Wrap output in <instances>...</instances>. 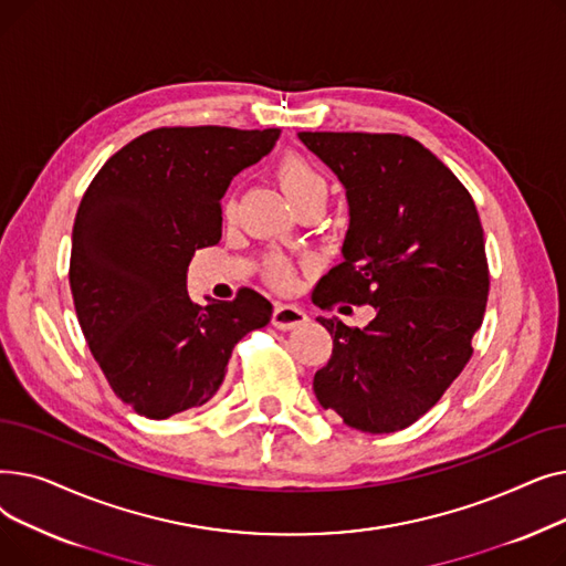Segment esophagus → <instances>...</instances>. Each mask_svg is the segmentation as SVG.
Here are the masks:
<instances>
[{
  "instance_id": "obj_1",
  "label": "esophagus",
  "mask_w": 566,
  "mask_h": 566,
  "mask_svg": "<svg viewBox=\"0 0 566 566\" xmlns=\"http://www.w3.org/2000/svg\"><path fill=\"white\" fill-rule=\"evenodd\" d=\"M310 318L307 314L295 307V305H275V312H273V325L277 331H295L301 328V325H305Z\"/></svg>"
}]
</instances>
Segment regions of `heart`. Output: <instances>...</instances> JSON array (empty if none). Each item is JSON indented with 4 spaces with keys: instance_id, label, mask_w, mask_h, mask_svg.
I'll return each mask as SVG.
<instances>
[{
    "instance_id": "1",
    "label": "heart",
    "mask_w": 566,
    "mask_h": 566,
    "mask_svg": "<svg viewBox=\"0 0 566 566\" xmlns=\"http://www.w3.org/2000/svg\"><path fill=\"white\" fill-rule=\"evenodd\" d=\"M275 174H277V181H280L282 190L286 192V197L291 199L293 206H298V203H303L312 197H323L325 192H328L321 171L307 158H303L298 154H286L284 158H280V163L275 167ZM231 213H233V203L229 201L227 203V216H231ZM268 275H271V282L280 289H286V286L293 284L291 265L282 259L271 261Z\"/></svg>"
}]
</instances>
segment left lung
<instances>
[{
  "label": "left lung",
  "instance_id": "8db88e82",
  "mask_svg": "<svg viewBox=\"0 0 566 566\" xmlns=\"http://www.w3.org/2000/svg\"><path fill=\"white\" fill-rule=\"evenodd\" d=\"M346 188L344 261L314 289L318 307L371 305L374 321L333 335L314 395L344 424L395 433L436 406L472 355L489 298L484 229L470 192L418 139L298 133Z\"/></svg>",
  "mask_w": 566,
  "mask_h": 566
}]
</instances>
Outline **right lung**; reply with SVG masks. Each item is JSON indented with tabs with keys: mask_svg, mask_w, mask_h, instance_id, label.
I'll return each instance as SVG.
<instances>
[{
	"mask_svg": "<svg viewBox=\"0 0 566 566\" xmlns=\"http://www.w3.org/2000/svg\"><path fill=\"white\" fill-rule=\"evenodd\" d=\"M277 137L280 128L148 130L80 201L69 271L80 328L114 395L148 420L203 406L233 346L271 321L273 305L252 289L201 307L186 280L195 252L220 241L231 178Z\"/></svg>",
	"mask_w": 566,
	"mask_h": 566,
	"instance_id": "obj_1",
	"label": "right lung"
}]
</instances>
